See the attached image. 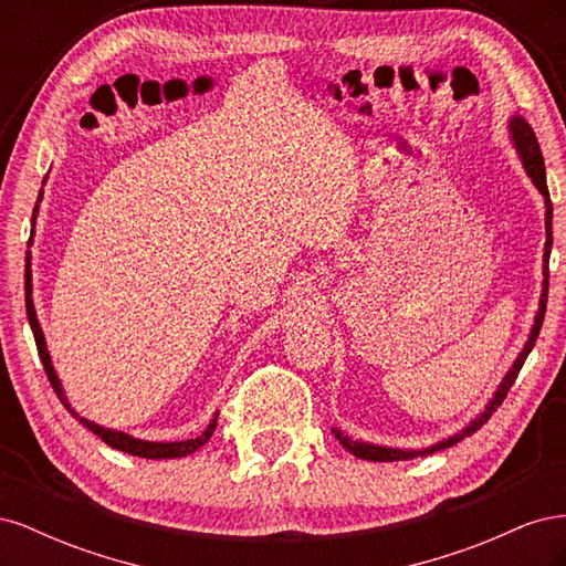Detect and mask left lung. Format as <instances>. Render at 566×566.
Wrapping results in <instances>:
<instances>
[{
  "label": "left lung",
  "instance_id": "left-lung-1",
  "mask_svg": "<svg viewBox=\"0 0 566 566\" xmlns=\"http://www.w3.org/2000/svg\"><path fill=\"white\" fill-rule=\"evenodd\" d=\"M507 134H510V144L515 146L517 156L522 160V167L526 177L531 179V184H534L538 188V193L543 196V202H545V248H543V285H541V297H538V312L534 316V323H531V331H528V337L524 342V347L520 349L517 358L512 361V366L507 368L505 378L501 380V385L495 387V391L491 394V399L486 401V406L479 410V413L462 427V430H458L455 434L441 439L437 443H430V447L424 449H399V447H382V443H370V441H361V439H352L349 434H345L339 430V427H333V434L335 439L345 447L352 455L361 458V460H373V462H394V460H413V458H422V455H432L437 451H443L453 447V443L462 441L465 437L474 434L479 427H482L491 416L493 410L499 408L503 403V399L507 397L510 387L515 385L517 375L526 361V356L531 354V349H534L536 345V337L541 333V325H543V316H545V302H547V276H551V271H547V264H551V250H553V202H551V193H547V181H545V163H543V153H541V146H538V139L534 129H531V125L526 123V119L515 113L510 115V123H507Z\"/></svg>",
  "mask_w": 566,
  "mask_h": 566
}]
</instances>
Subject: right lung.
I'll return each instance as SVG.
<instances>
[{"label":"right lung","mask_w":566,"mask_h":566,"mask_svg":"<svg viewBox=\"0 0 566 566\" xmlns=\"http://www.w3.org/2000/svg\"><path fill=\"white\" fill-rule=\"evenodd\" d=\"M46 179H49V175L44 177L42 186L46 184ZM42 198H44V188H40L35 210H32V227L38 224V214H40V202H42ZM30 245H32V238H30L28 248H30ZM30 266H32V254H30V250H28V254H25V312H28V321H30L32 335H35V345H38V352H40V358H42V366H44L46 378H49L51 387H54V391H56V397L61 399V403L67 408V413H71L75 420H80V424L87 427V430H90L92 434H96L101 441H106L111 449H117V451L129 453V455H139V458H146V460L186 458V455L196 453L200 447H205V443L210 441V437H212V432H214L217 416H219V413L212 416L210 424L205 427V430H202L198 437H193V439H181V441H146V439H139V437H132V434H127V432L113 430V427L98 424V422H94V420H90V418H84V416L77 413V410L73 408V403L67 401L65 389H63V385H61V378L56 375L54 364H51V356H49V349H46V339H44V333H42V325H40V321H38L35 300H32V269H30Z\"/></svg>","instance_id":"right-lung-1"}]
</instances>
